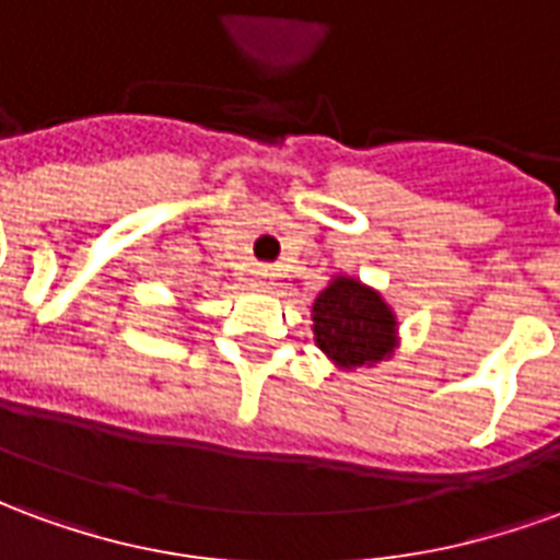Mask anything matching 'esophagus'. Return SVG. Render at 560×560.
Listing matches in <instances>:
<instances>
[{"label": "esophagus", "mask_w": 560, "mask_h": 560, "mask_svg": "<svg viewBox=\"0 0 560 560\" xmlns=\"http://www.w3.org/2000/svg\"><path fill=\"white\" fill-rule=\"evenodd\" d=\"M252 284H255L257 291H269L276 284V272L269 267H257L255 276H252Z\"/></svg>", "instance_id": "1"}]
</instances>
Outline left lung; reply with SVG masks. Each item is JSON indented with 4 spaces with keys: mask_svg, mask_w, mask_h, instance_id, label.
Segmentation results:
<instances>
[{
    "mask_svg": "<svg viewBox=\"0 0 560 560\" xmlns=\"http://www.w3.org/2000/svg\"><path fill=\"white\" fill-rule=\"evenodd\" d=\"M315 341L341 369L372 365L396 348V315L357 279H332L312 305Z\"/></svg>",
    "mask_w": 560,
    "mask_h": 560,
    "instance_id": "8db88e82",
    "label": "left lung"
}]
</instances>
